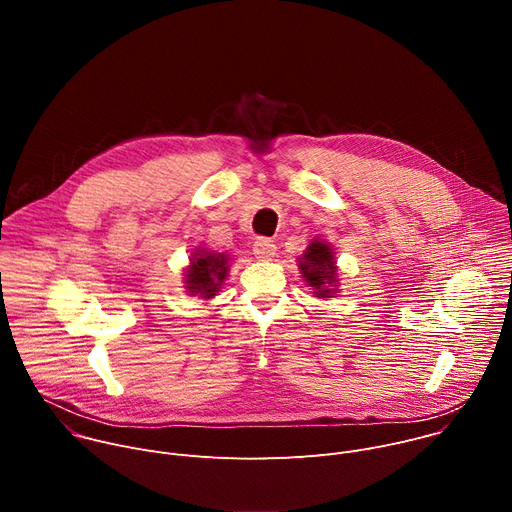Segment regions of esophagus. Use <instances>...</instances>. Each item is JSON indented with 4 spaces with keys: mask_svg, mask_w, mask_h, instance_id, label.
Listing matches in <instances>:
<instances>
[{
    "mask_svg": "<svg viewBox=\"0 0 512 512\" xmlns=\"http://www.w3.org/2000/svg\"><path fill=\"white\" fill-rule=\"evenodd\" d=\"M275 251H277L275 243H273L271 239H267V237H259V239L253 243V253H255V257L261 259V261H267V259L275 257Z\"/></svg>",
    "mask_w": 512,
    "mask_h": 512,
    "instance_id": "34e87169",
    "label": "esophagus"
}]
</instances>
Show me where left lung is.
I'll use <instances>...</instances> for the list:
<instances>
[{
	"label": "left lung",
	"instance_id": "obj_1",
	"mask_svg": "<svg viewBox=\"0 0 512 512\" xmlns=\"http://www.w3.org/2000/svg\"><path fill=\"white\" fill-rule=\"evenodd\" d=\"M334 255L330 247L324 241H312L308 251L304 253V261L300 263V269L310 283V287L316 289L318 298H330L334 289L330 287L336 281V265Z\"/></svg>",
	"mask_w": 512,
	"mask_h": 512
}]
</instances>
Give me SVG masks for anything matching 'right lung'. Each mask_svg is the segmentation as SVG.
I'll use <instances>...</instances> for the list:
<instances>
[{
  "label": "right lung",
  "mask_w": 512,
  "mask_h": 512,
  "mask_svg": "<svg viewBox=\"0 0 512 512\" xmlns=\"http://www.w3.org/2000/svg\"><path fill=\"white\" fill-rule=\"evenodd\" d=\"M229 257L223 253H206V251H194L192 265L188 267L186 275V289L188 294L196 296L200 294L202 298H212L216 296V289L221 287V283L227 277Z\"/></svg>",
  "instance_id": "1"
}]
</instances>
